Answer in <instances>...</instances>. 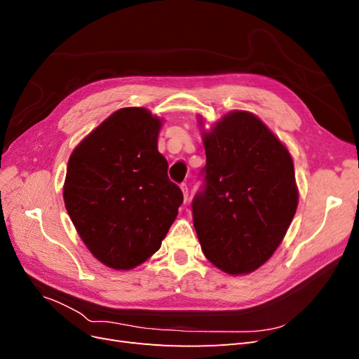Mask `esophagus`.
Segmentation results:
<instances>
[{
    "label": "esophagus",
    "mask_w": 359,
    "mask_h": 359,
    "mask_svg": "<svg viewBox=\"0 0 359 359\" xmlns=\"http://www.w3.org/2000/svg\"><path fill=\"white\" fill-rule=\"evenodd\" d=\"M181 190H182V194H184V201L187 202V199H189V189H187V184H181Z\"/></svg>",
    "instance_id": "esophagus-1"
}]
</instances>
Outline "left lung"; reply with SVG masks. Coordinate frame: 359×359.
<instances>
[{"instance_id": "obj_1", "label": "left lung", "mask_w": 359, "mask_h": 359, "mask_svg": "<svg viewBox=\"0 0 359 359\" xmlns=\"http://www.w3.org/2000/svg\"><path fill=\"white\" fill-rule=\"evenodd\" d=\"M203 186L193 224L205 257L227 274L264 265L283 240L298 206L287 148L245 111H233L203 132Z\"/></svg>"}]
</instances>
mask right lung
<instances>
[{
	"mask_svg": "<svg viewBox=\"0 0 359 359\" xmlns=\"http://www.w3.org/2000/svg\"><path fill=\"white\" fill-rule=\"evenodd\" d=\"M160 127L144 107H124L69 158L66 210L85 245L109 268L132 269L153 256L182 203L158 153Z\"/></svg>",
	"mask_w": 359,
	"mask_h": 359,
	"instance_id": "1",
	"label": "right lung"
}]
</instances>
